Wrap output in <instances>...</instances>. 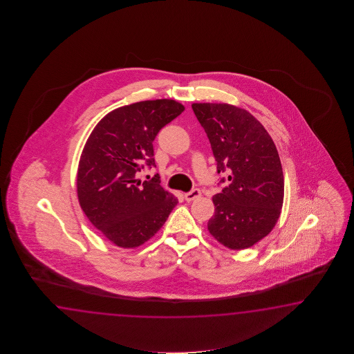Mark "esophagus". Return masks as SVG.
Segmentation results:
<instances>
[{
  "label": "esophagus",
  "mask_w": 354,
  "mask_h": 354,
  "mask_svg": "<svg viewBox=\"0 0 354 354\" xmlns=\"http://www.w3.org/2000/svg\"><path fill=\"white\" fill-rule=\"evenodd\" d=\"M201 196V192H200V189L198 188H195V189H192L191 192H187V194H185V200L186 201H194V200H196L197 197H200Z\"/></svg>",
  "instance_id": "1"
}]
</instances>
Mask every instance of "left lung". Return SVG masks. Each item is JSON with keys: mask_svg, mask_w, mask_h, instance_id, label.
<instances>
[{"mask_svg": "<svg viewBox=\"0 0 354 354\" xmlns=\"http://www.w3.org/2000/svg\"><path fill=\"white\" fill-rule=\"evenodd\" d=\"M229 186L212 197L211 235L233 250L249 248L271 233L283 205L285 182L279 151L263 125L229 104H192ZM224 182V178L221 180Z\"/></svg>", "mask_w": 354, "mask_h": 354, "instance_id": "left-lung-1", "label": "left lung"}]
</instances>
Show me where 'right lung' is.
Masks as SVG:
<instances>
[{"label":"right lung","instance_id":"right-lung-1","mask_svg":"<svg viewBox=\"0 0 354 354\" xmlns=\"http://www.w3.org/2000/svg\"><path fill=\"white\" fill-rule=\"evenodd\" d=\"M168 98L121 106L107 113L84 144L77 172L78 203L91 224L120 248L149 241L178 203L159 183L138 178L156 166L153 140L159 130L183 113Z\"/></svg>","mask_w":354,"mask_h":354}]
</instances>
